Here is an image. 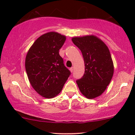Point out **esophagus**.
<instances>
[{
    "instance_id": "34e87169",
    "label": "esophagus",
    "mask_w": 135,
    "mask_h": 135,
    "mask_svg": "<svg viewBox=\"0 0 135 135\" xmlns=\"http://www.w3.org/2000/svg\"><path fill=\"white\" fill-rule=\"evenodd\" d=\"M70 71H71V73H73V72L74 71V68L73 67H72V68H70Z\"/></svg>"
}]
</instances>
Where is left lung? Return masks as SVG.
<instances>
[{"label":"left lung","instance_id":"obj_1","mask_svg":"<svg viewBox=\"0 0 135 135\" xmlns=\"http://www.w3.org/2000/svg\"><path fill=\"white\" fill-rule=\"evenodd\" d=\"M80 50L85 63L84 74L76 80L81 93L87 98L100 96L109 84L114 74L110 51L102 40L93 36L72 38Z\"/></svg>","mask_w":135,"mask_h":135}]
</instances>
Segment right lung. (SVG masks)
<instances>
[{
	"label": "right lung",
	"mask_w": 135,
	"mask_h": 135,
	"mask_svg": "<svg viewBox=\"0 0 135 135\" xmlns=\"http://www.w3.org/2000/svg\"><path fill=\"white\" fill-rule=\"evenodd\" d=\"M65 40V36L57 32L46 33L34 42L26 57V71L31 85L46 98L58 95L71 75L59 54Z\"/></svg>",
	"instance_id": "right-lung-1"
}]
</instances>
